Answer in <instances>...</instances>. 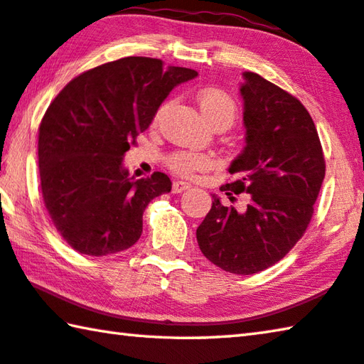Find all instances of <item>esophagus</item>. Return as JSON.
<instances>
[{
  "label": "esophagus",
  "mask_w": 364,
  "mask_h": 364,
  "mask_svg": "<svg viewBox=\"0 0 364 364\" xmlns=\"http://www.w3.org/2000/svg\"><path fill=\"white\" fill-rule=\"evenodd\" d=\"M191 188V184L186 183V181H175L173 183V193L178 194V193H183V191H186Z\"/></svg>",
  "instance_id": "esophagus-1"
}]
</instances>
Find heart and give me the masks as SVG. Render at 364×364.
<instances>
[{
  "label": "heart",
  "instance_id": "obj_1",
  "mask_svg": "<svg viewBox=\"0 0 364 364\" xmlns=\"http://www.w3.org/2000/svg\"><path fill=\"white\" fill-rule=\"evenodd\" d=\"M197 104L204 119L213 125L217 122H228L231 125L237 115V104L232 97L218 88H205L197 95ZM164 107L156 115V122ZM168 167L181 175H193L196 171L210 167V159L199 152H175L168 157Z\"/></svg>",
  "mask_w": 364,
  "mask_h": 364
}]
</instances>
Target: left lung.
I'll use <instances>...</instances> for the list:
<instances>
[{
  "label": "left lung",
  "mask_w": 364,
  "mask_h": 364,
  "mask_svg": "<svg viewBox=\"0 0 364 364\" xmlns=\"http://www.w3.org/2000/svg\"><path fill=\"white\" fill-rule=\"evenodd\" d=\"M245 146L221 186L230 199L247 193L244 208H212L197 228L208 260L234 274H254L278 263L304 236L324 180V156L311 115L297 97L254 72L242 73Z\"/></svg>",
  "instance_id": "8db88e82"
}]
</instances>
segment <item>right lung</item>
<instances>
[{"instance_id":"add662e5","label":"right lung","mask_w":364,"mask_h":364,"mask_svg":"<svg viewBox=\"0 0 364 364\" xmlns=\"http://www.w3.org/2000/svg\"><path fill=\"white\" fill-rule=\"evenodd\" d=\"M196 77L160 59L123 58L73 78L51 102L38 136L41 191L72 249L102 257L138 242L147 204L171 181L162 171L134 180L123 157L170 91Z\"/></svg>"}]
</instances>
